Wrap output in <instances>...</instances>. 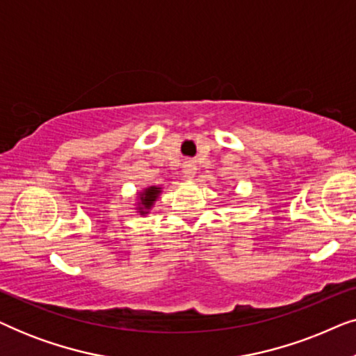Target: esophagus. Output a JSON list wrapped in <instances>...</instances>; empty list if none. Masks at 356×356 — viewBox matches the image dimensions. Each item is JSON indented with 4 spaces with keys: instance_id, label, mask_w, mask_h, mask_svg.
<instances>
[{
    "instance_id": "obj_1",
    "label": "esophagus",
    "mask_w": 356,
    "mask_h": 356,
    "mask_svg": "<svg viewBox=\"0 0 356 356\" xmlns=\"http://www.w3.org/2000/svg\"><path fill=\"white\" fill-rule=\"evenodd\" d=\"M196 172H197V167H196V163L194 162H184L183 163V175H184V178H194V175H196Z\"/></svg>"
}]
</instances>
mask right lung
I'll use <instances>...</instances> for the list:
<instances>
[{"mask_svg": "<svg viewBox=\"0 0 356 356\" xmlns=\"http://www.w3.org/2000/svg\"><path fill=\"white\" fill-rule=\"evenodd\" d=\"M160 193H162L160 186H147L144 191L138 194V207H136V211H138L139 216H147L150 209L154 207L155 201L159 199Z\"/></svg>", "mask_w": 356, "mask_h": 356, "instance_id": "obj_1", "label": "right lung"}]
</instances>
